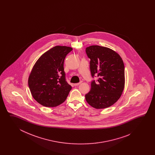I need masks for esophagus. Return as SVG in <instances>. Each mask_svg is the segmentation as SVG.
I'll return each mask as SVG.
<instances>
[{"mask_svg": "<svg viewBox=\"0 0 155 155\" xmlns=\"http://www.w3.org/2000/svg\"><path fill=\"white\" fill-rule=\"evenodd\" d=\"M82 82V81H80V82H79V83H76V84H74V86H78L81 84Z\"/></svg>", "mask_w": 155, "mask_h": 155, "instance_id": "obj_1", "label": "esophagus"}]
</instances>
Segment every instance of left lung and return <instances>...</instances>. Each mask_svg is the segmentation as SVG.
Instances as JSON below:
<instances>
[{"instance_id":"left-lung-1","label":"left lung","mask_w":155,"mask_h":155,"mask_svg":"<svg viewBox=\"0 0 155 155\" xmlns=\"http://www.w3.org/2000/svg\"><path fill=\"white\" fill-rule=\"evenodd\" d=\"M90 59L92 80L91 90L85 95L89 105L97 109H105L114 104L121 97L125 86V67L122 58L115 51L106 47L92 45L86 48Z\"/></svg>"}]
</instances>
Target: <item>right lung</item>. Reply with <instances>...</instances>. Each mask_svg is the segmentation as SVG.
<instances>
[{"label":"right lung","mask_w":155,"mask_h":155,"mask_svg":"<svg viewBox=\"0 0 155 155\" xmlns=\"http://www.w3.org/2000/svg\"><path fill=\"white\" fill-rule=\"evenodd\" d=\"M73 48L56 46L43 54L33 66L28 85L33 98L41 105L55 107L65 101L72 87L67 82L64 60Z\"/></svg>","instance_id":"right-lung-1"}]
</instances>
